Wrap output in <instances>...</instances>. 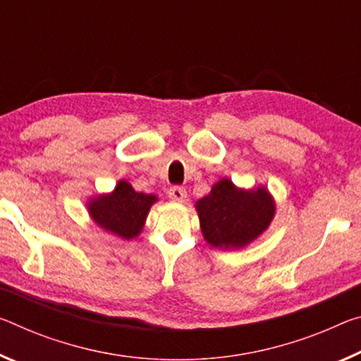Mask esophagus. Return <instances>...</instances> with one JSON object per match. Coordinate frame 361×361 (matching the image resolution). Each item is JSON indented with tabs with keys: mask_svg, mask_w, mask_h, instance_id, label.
Listing matches in <instances>:
<instances>
[{
	"mask_svg": "<svg viewBox=\"0 0 361 361\" xmlns=\"http://www.w3.org/2000/svg\"><path fill=\"white\" fill-rule=\"evenodd\" d=\"M169 197L175 202L186 201V190L183 186H171L169 190Z\"/></svg>",
	"mask_w": 361,
	"mask_h": 361,
	"instance_id": "esophagus-1",
	"label": "esophagus"
}]
</instances>
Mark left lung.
<instances>
[{"label": "left lung", "mask_w": 361, "mask_h": 361, "mask_svg": "<svg viewBox=\"0 0 361 361\" xmlns=\"http://www.w3.org/2000/svg\"><path fill=\"white\" fill-rule=\"evenodd\" d=\"M196 209L204 238L220 249L244 247L267 230L274 215V202L265 188L238 190L226 178L214 185Z\"/></svg>", "instance_id": "8db88e82"}]
</instances>
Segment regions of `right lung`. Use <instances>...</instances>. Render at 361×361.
<instances>
[{
  "instance_id": "add662e5",
  "label": "right lung",
  "mask_w": 361,
  "mask_h": 361,
  "mask_svg": "<svg viewBox=\"0 0 361 361\" xmlns=\"http://www.w3.org/2000/svg\"><path fill=\"white\" fill-rule=\"evenodd\" d=\"M157 199L152 194L136 192L127 181H118L112 194L90 202V215L101 228L123 239L138 236L151 205Z\"/></svg>"
}]
</instances>
